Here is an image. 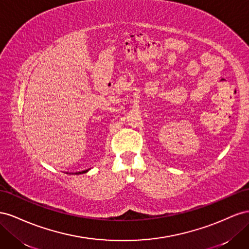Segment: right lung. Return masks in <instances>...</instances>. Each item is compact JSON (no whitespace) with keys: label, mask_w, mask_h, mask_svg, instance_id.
<instances>
[{"label":"right lung","mask_w":249,"mask_h":249,"mask_svg":"<svg viewBox=\"0 0 249 249\" xmlns=\"http://www.w3.org/2000/svg\"><path fill=\"white\" fill-rule=\"evenodd\" d=\"M89 169H88V170H84V171H81V172H76V173H73V174H82V173H87L88 171H89Z\"/></svg>","instance_id":"right-lung-1"}]
</instances>
